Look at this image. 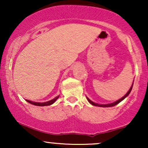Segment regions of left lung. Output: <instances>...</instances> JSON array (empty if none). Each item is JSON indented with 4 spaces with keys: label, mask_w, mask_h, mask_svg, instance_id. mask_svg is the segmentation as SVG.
Here are the masks:
<instances>
[{
    "label": "left lung",
    "mask_w": 148,
    "mask_h": 148,
    "mask_svg": "<svg viewBox=\"0 0 148 148\" xmlns=\"http://www.w3.org/2000/svg\"><path fill=\"white\" fill-rule=\"evenodd\" d=\"M133 84H134V83H133V84H132V86H131V88H130V90H129L128 92H127V94L125 95V96L123 97H122L121 99H120L117 100L116 101H115V102H113V103H107V104H99V103H95V102H93L92 101H91L90 99H88V97H87V99H88V101H89V102L92 105H93V106H100V107H111V106H115V105H117V104H118V103H120V102H121V101H123V99H125V98H126L129 95H130V93L131 92V91H132V87H133Z\"/></svg>",
    "instance_id": "8db88e82"
}]
</instances>
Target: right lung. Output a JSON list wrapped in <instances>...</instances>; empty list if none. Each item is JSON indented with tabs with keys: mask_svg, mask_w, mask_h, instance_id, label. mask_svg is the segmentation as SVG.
Masks as SVG:
<instances>
[{
	"mask_svg": "<svg viewBox=\"0 0 148 148\" xmlns=\"http://www.w3.org/2000/svg\"><path fill=\"white\" fill-rule=\"evenodd\" d=\"M59 97V96L58 97H56L54 99H53L51 100H50V101H46V102H35V101H30V100H28V99H25L26 100V101H28V103H31V104H33L35 105V106H49V105H51L52 103H53L55 102L56 101L58 98Z\"/></svg>",
	"mask_w": 148,
	"mask_h": 148,
	"instance_id": "right-lung-1",
	"label": "right lung"
}]
</instances>
